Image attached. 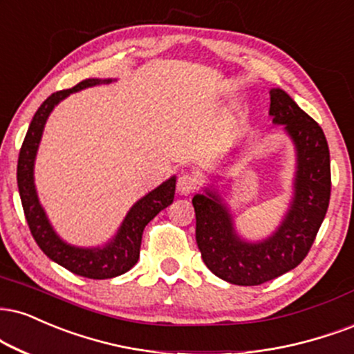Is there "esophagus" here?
<instances>
[{
  "label": "esophagus",
  "instance_id": "obj_1",
  "mask_svg": "<svg viewBox=\"0 0 354 354\" xmlns=\"http://www.w3.org/2000/svg\"><path fill=\"white\" fill-rule=\"evenodd\" d=\"M198 188V178L191 173H183L180 178H178L176 189L180 194H191L193 191Z\"/></svg>",
  "mask_w": 354,
  "mask_h": 354
}]
</instances>
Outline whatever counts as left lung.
Instances as JSON below:
<instances>
[{
    "mask_svg": "<svg viewBox=\"0 0 354 354\" xmlns=\"http://www.w3.org/2000/svg\"><path fill=\"white\" fill-rule=\"evenodd\" d=\"M274 123H282L297 147L295 198L274 236L247 244L236 236L232 219L216 193L196 194V242L206 267L234 285H261L295 269L308 255L325 219L331 194L330 150L322 127L280 88L270 91Z\"/></svg>",
    "mask_w": 354,
    "mask_h": 354,
    "instance_id": "left-lung-1",
    "label": "left lung"
}]
</instances>
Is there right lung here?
I'll use <instances>...</instances> for the list:
<instances>
[{
    "label": "right lung",
    "instance_id": "obj_1",
    "mask_svg": "<svg viewBox=\"0 0 354 354\" xmlns=\"http://www.w3.org/2000/svg\"><path fill=\"white\" fill-rule=\"evenodd\" d=\"M102 82H110V80L85 79L72 88L54 92L53 95H49L48 99L42 102L41 107L34 113L28 133L24 136V142L21 145L18 171H16L21 204H23L29 231H31L36 244L41 247L42 252L48 255L49 259H53L54 262H57L59 266H62L64 269L71 270L75 275L87 277V279L93 280L112 279V277L122 275L138 262L145 225L150 223L160 211H163L165 207H168L173 203L174 186H176V180L171 178V180L165 181L163 185L158 186L155 191H151L150 194L140 199L127 214L113 242H110L104 249H77V247L67 245L66 242H62L55 236L39 201H37L32 180L34 158H36L44 123L48 120L54 105L66 99L69 93Z\"/></svg>",
    "mask_w": 354,
    "mask_h": 354
}]
</instances>
